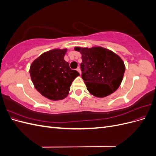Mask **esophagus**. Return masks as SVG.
I'll use <instances>...</instances> for the list:
<instances>
[{"instance_id": "obj_1", "label": "esophagus", "mask_w": 156, "mask_h": 156, "mask_svg": "<svg viewBox=\"0 0 156 156\" xmlns=\"http://www.w3.org/2000/svg\"><path fill=\"white\" fill-rule=\"evenodd\" d=\"M77 72H78L80 74H81V69H80L79 67H78V68H77Z\"/></svg>"}]
</instances>
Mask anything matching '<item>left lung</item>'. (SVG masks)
<instances>
[{
    "mask_svg": "<svg viewBox=\"0 0 156 156\" xmlns=\"http://www.w3.org/2000/svg\"><path fill=\"white\" fill-rule=\"evenodd\" d=\"M75 50L82 55V78L88 92L98 98L106 97L115 92L126 69L120 56L101 47H76Z\"/></svg>",
    "mask_w": 156,
    "mask_h": 156,
    "instance_id": "1",
    "label": "left lung"
}]
</instances>
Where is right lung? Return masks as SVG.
I'll return each instance as SVG.
<instances>
[{
	"instance_id": "add662e5",
	"label": "right lung",
	"mask_w": 156,
	"mask_h": 156,
	"mask_svg": "<svg viewBox=\"0 0 156 156\" xmlns=\"http://www.w3.org/2000/svg\"><path fill=\"white\" fill-rule=\"evenodd\" d=\"M67 49H55L41 54L34 60L30 75L36 89L42 96L57 101L67 97L71 84L79 75L64 60Z\"/></svg>"
}]
</instances>
